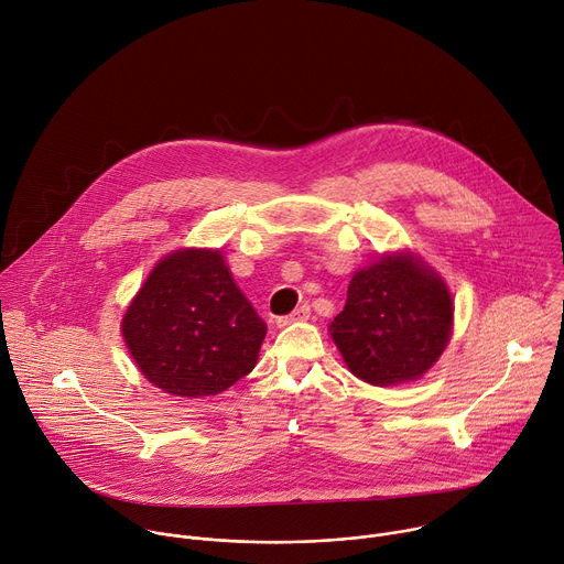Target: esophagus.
I'll return each mask as SVG.
<instances>
[{
    "mask_svg": "<svg viewBox=\"0 0 564 564\" xmlns=\"http://www.w3.org/2000/svg\"><path fill=\"white\" fill-rule=\"evenodd\" d=\"M310 318V307L307 305H301V307H296L294 312H290L288 316H279L276 318V326L279 328H285V326H290V324H296V321H307Z\"/></svg>",
    "mask_w": 564,
    "mask_h": 564,
    "instance_id": "34e87169",
    "label": "esophagus"
}]
</instances>
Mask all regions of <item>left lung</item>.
<instances>
[{
  "instance_id": "1",
  "label": "left lung",
  "mask_w": 564,
  "mask_h": 564,
  "mask_svg": "<svg viewBox=\"0 0 564 564\" xmlns=\"http://www.w3.org/2000/svg\"><path fill=\"white\" fill-rule=\"evenodd\" d=\"M453 333V299L435 270L411 252L355 272L346 307L330 324L350 372L372 386L420 379Z\"/></svg>"
}]
</instances>
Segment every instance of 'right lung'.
Listing matches in <instances>:
<instances>
[{"label": "right lung", "instance_id": "right-lung-1", "mask_svg": "<svg viewBox=\"0 0 564 564\" xmlns=\"http://www.w3.org/2000/svg\"><path fill=\"white\" fill-rule=\"evenodd\" d=\"M265 333L220 250L185 248L158 261L122 318L144 379L189 399L218 394L252 372Z\"/></svg>", "mask_w": 564, "mask_h": 564}]
</instances>
